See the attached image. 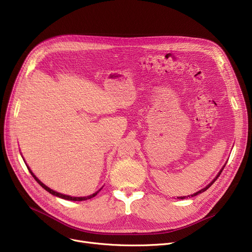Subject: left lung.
<instances>
[{
	"label": "left lung",
	"instance_id": "obj_1",
	"mask_svg": "<svg viewBox=\"0 0 252 252\" xmlns=\"http://www.w3.org/2000/svg\"><path fill=\"white\" fill-rule=\"evenodd\" d=\"M223 167H224V166H223ZM223 167H222V168H221V170H220V173H219V175H218V176H217V178H216V179H215V180H214V181H213V182H211V183H210V184H209V185H207V187H205V188H204V189H202V190H200V191H198V192H197V193H195V194H193V195H191V196H192V197H193V196H196V195H198V194H199V193H202V192H204V191H206V190H207V189H208V188H209V187H210V186H211V185H213V184H214V183H215V182H216V181H217V179H218V178H219V177H220V174H221V171H222V169H223ZM178 198H179V199H184V198H185V197H178Z\"/></svg>",
	"mask_w": 252,
	"mask_h": 252
}]
</instances>
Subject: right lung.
Returning a JSON list of instances; mask_svg holds the SVG:
<instances>
[{
    "label": "right lung",
    "mask_w": 252,
    "mask_h": 252,
    "mask_svg": "<svg viewBox=\"0 0 252 252\" xmlns=\"http://www.w3.org/2000/svg\"><path fill=\"white\" fill-rule=\"evenodd\" d=\"M29 168V170H30V173L32 174V176L33 177V179L41 185V186L46 190V191H48L49 193H51L52 195H54V196H57V197H60V198H63V199H66V200H72V201H83V200H87V199H91V198H93V197H95L98 193H99V191L98 192H96V193H94V194H92V195H90V196H87V197H71V196H68V195H63V194H61V193H58V192H55V191H53L52 189H50V188H48L46 185H44L41 181H39L33 174H32V171L30 169V167H28Z\"/></svg>",
    "instance_id": "obj_1"
}]
</instances>
